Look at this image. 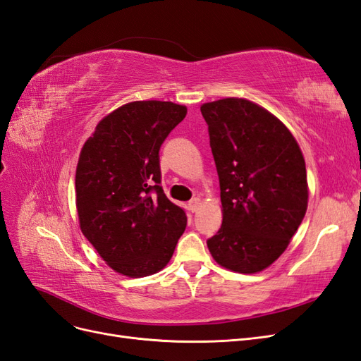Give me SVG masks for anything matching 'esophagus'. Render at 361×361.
Instances as JSON below:
<instances>
[{
    "mask_svg": "<svg viewBox=\"0 0 361 361\" xmlns=\"http://www.w3.org/2000/svg\"><path fill=\"white\" fill-rule=\"evenodd\" d=\"M188 206H190V209L192 211V212H195L200 207V199L199 197H194V199H191L190 202H188Z\"/></svg>",
    "mask_w": 361,
    "mask_h": 361,
    "instance_id": "34e87169",
    "label": "esophagus"
}]
</instances>
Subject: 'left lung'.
<instances>
[{"label": "left lung", "mask_w": 361, "mask_h": 361, "mask_svg": "<svg viewBox=\"0 0 361 361\" xmlns=\"http://www.w3.org/2000/svg\"><path fill=\"white\" fill-rule=\"evenodd\" d=\"M220 179L223 224L206 241L221 267L253 274L286 250L307 209V174L289 129L238 97L203 104Z\"/></svg>", "instance_id": "1"}]
</instances>
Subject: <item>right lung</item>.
<instances>
[{"instance_id":"obj_1","label":"right lung","mask_w":361,"mask_h":361,"mask_svg":"<svg viewBox=\"0 0 361 361\" xmlns=\"http://www.w3.org/2000/svg\"><path fill=\"white\" fill-rule=\"evenodd\" d=\"M187 116L173 102L138 101L102 118L76 167L84 236L114 271L146 277L169 264L187 212L161 187L159 149Z\"/></svg>"}]
</instances>
